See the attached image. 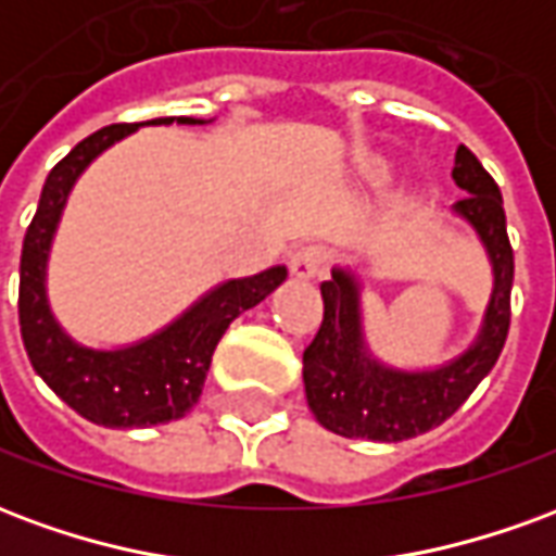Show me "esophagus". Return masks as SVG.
<instances>
[{"instance_id":"obj_1","label":"esophagus","mask_w":556,"mask_h":556,"mask_svg":"<svg viewBox=\"0 0 556 556\" xmlns=\"http://www.w3.org/2000/svg\"><path fill=\"white\" fill-rule=\"evenodd\" d=\"M330 265V250L321 243H306L298 253L291 255V274L298 279L321 277Z\"/></svg>"}]
</instances>
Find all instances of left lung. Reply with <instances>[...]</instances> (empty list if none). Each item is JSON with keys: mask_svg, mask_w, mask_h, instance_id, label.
<instances>
[{"mask_svg": "<svg viewBox=\"0 0 556 556\" xmlns=\"http://www.w3.org/2000/svg\"><path fill=\"white\" fill-rule=\"evenodd\" d=\"M453 181L467 193L453 211L479 235L494 274L479 337L470 349L434 369L387 366L363 337L361 279L349 267H333V277L321 282L325 318L303 351L306 402L315 419L333 434L381 443L417 438L453 417L501 357L509 333L515 274L501 187L465 146L455 151Z\"/></svg>", "mask_w": 556, "mask_h": 556, "instance_id": "1", "label": "left lung"}]
</instances>
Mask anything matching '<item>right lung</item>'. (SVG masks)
Wrapping results in <instances>:
<instances>
[{
  "label": "right lung",
  "mask_w": 556,
  "mask_h": 556,
  "mask_svg": "<svg viewBox=\"0 0 556 556\" xmlns=\"http://www.w3.org/2000/svg\"><path fill=\"white\" fill-rule=\"evenodd\" d=\"M172 122L205 125V118L193 115H166L142 125ZM142 125L103 127L55 163L43 181L41 202L20 255V333L31 366L79 417L106 429H146L181 419L202 396L214 349L231 321L265 301L289 277L286 265H274L255 277L226 279L163 330L122 349H89L65 333L47 301V262L67 195L91 160Z\"/></svg>",
  "instance_id": "add662e5"
}]
</instances>
